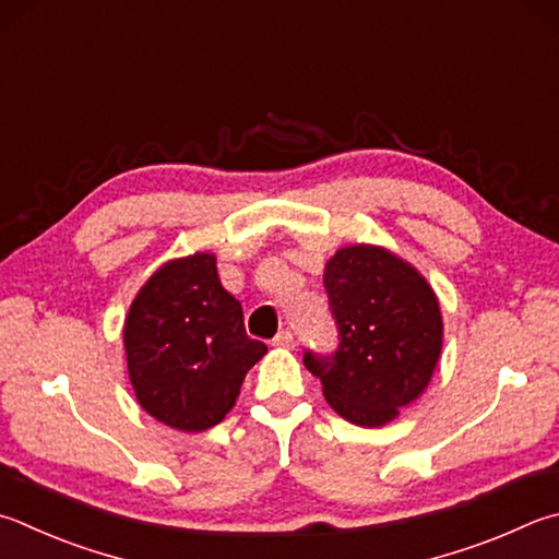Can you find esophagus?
<instances>
[{"instance_id": "1", "label": "esophagus", "mask_w": 559, "mask_h": 559, "mask_svg": "<svg viewBox=\"0 0 559 559\" xmlns=\"http://www.w3.org/2000/svg\"><path fill=\"white\" fill-rule=\"evenodd\" d=\"M273 347H281V349H293L296 347V340H293V332L288 330H281L276 337H273Z\"/></svg>"}]
</instances>
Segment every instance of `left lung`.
<instances>
[{
  "mask_svg": "<svg viewBox=\"0 0 559 559\" xmlns=\"http://www.w3.org/2000/svg\"><path fill=\"white\" fill-rule=\"evenodd\" d=\"M322 281L340 347L302 361L334 413L381 428L428 389L442 352L440 300L413 263L373 245L334 251Z\"/></svg>",
  "mask_w": 559,
  "mask_h": 559,
  "instance_id": "obj_1",
  "label": "left lung"
}]
</instances>
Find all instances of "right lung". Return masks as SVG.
<instances>
[{"mask_svg":"<svg viewBox=\"0 0 559 559\" xmlns=\"http://www.w3.org/2000/svg\"><path fill=\"white\" fill-rule=\"evenodd\" d=\"M266 352L247 334L241 302L222 286L210 251L166 261L141 286L124 320L136 401L180 432L225 420L247 371Z\"/></svg>","mask_w":559,"mask_h":559,"instance_id":"add662e5","label":"right lung"}]
</instances>
